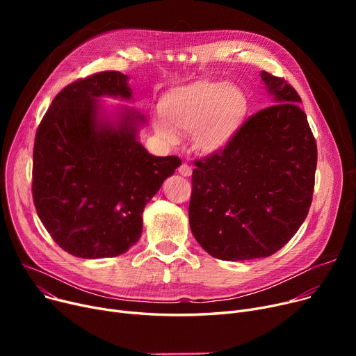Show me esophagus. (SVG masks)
Listing matches in <instances>:
<instances>
[{
  "label": "esophagus",
  "mask_w": 356,
  "mask_h": 356,
  "mask_svg": "<svg viewBox=\"0 0 356 356\" xmlns=\"http://www.w3.org/2000/svg\"><path fill=\"white\" fill-rule=\"evenodd\" d=\"M179 173H180L181 176H184V177H189V176L192 175V167H191L189 164L183 163V164L179 167Z\"/></svg>",
  "instance_id": "esophagus-1"
}]
</instances>
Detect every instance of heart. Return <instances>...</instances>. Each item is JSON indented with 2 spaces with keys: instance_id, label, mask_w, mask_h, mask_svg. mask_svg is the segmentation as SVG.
<instances>
[{
  "instance_id": "heart-1",
  "label": "heart",
  "mask_w": 356,
  "mask_h": 356,
  "mask_svg": "<svg viewBox=\"0 0 356 356\" xmlns=\"http://www.w3.org/2000/svg\"><path fill=\"white\" fill-rule=\"evenodd\" d=\"M154 115L156 134L165 143L177 141V131L192 136L203 154L227 149L250 115L248 97L239 88L216 81H197L168 90Z\"/></svg>"
}]
</instances>
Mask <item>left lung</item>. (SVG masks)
<instances>
[{
	"label": "left lung",
	"mask_w": 356,
	"mask_h": 356,
	"mask_svg": "<svg viewBox=\"0 0 356 356\" xmlns=\"http://www.w3.org/2000/svg\"><path fill=\"white\" fill-rule=\"evenodd\" d=\"M261 79L274 105L250 117L222 153L196 160L192 175V234L223 261L273 255L312 204L317 147L302 98L283 78L263 70Z\"/></svg>",
	"instance_id": "1"
}]
</instances>
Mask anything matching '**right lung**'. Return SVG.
<instances>
[{"label":"right lung","mask_w":356,"mask_h":356,"mask_svg":"<svg viewBox=\"0 0 356 356\" xmlns=\"http://www.w3.org/2000/svg\"><path fill=\"white\" fill-rule=\"evenodd\" d=\"M128 78L105 70L63 88L37 128L33 200L53 241L81 258L117 257L143 232V211L181 164L156 157L137 141L138 112L98 120L99 97L131 98Z\"/></svg>","instance_id":"obj_1"}]
</instances>
